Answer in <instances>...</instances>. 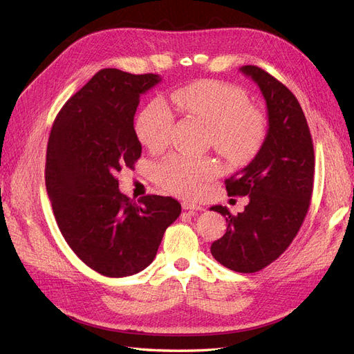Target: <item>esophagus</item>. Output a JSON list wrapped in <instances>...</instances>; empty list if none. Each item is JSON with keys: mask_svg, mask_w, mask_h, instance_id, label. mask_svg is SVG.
I'll list each match as a JSON object with an SVG mask.
<instances>
[{"mask_svg": "<svg viewBox=\"0 0 354 354\" xmlns=\"http://www.w3.org/2000/svg\"><path fill=\"white\" fill-rule=\"evenodd\" d=\"M181 207H183V209H189V211H202L203 209V207L198 205V203L190 202V201L181 202Z\"/></svg>", "mask_w": 354, "mask_h": 354, "instance_id": "1", "label": "esophagus"}]
</instances>
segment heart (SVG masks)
<instances>
[{
  "label": "heart",
  "mask_w": 354,
  "mask_h": 354,
  "mask_svg": "<svg viewBox=\"0 0 354 354\" xmlns=\"http://www.w3.org/2000/svg\"><path fill=\"white\" fill-rule=\"evenodd\" d=\"M171 100L190 120L209 128V143L230 164L246 162L264 140L266 116L251 106L248 93L238 85L201 80L176 90ZM174 124L168 106L153 100L138 113L136 134L143 146L160 151L169 143ZM218 174L220 167L211 158L173 153L155 165L156 183L168 194L183 198L201 195Z\"/></svg>",
  "instance_id": "heart-1"
}]
</instances>
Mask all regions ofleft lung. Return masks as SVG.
I'll list each match as a JSON object with an SVG mask.
<instances>
[{
    "mask_svg": "<svg viewBox=\"0 0 354 354\" xmlns=\"http://www.w3.org/2000/svg\"><path fill=\"white\" fill-rule=\"evenodd\" d=\"M241 71L264 95L269 130L250 165L226 180L229 196H250L248 205L238 216L226 207H211L227 223L211 254L230 270L255 273L279 259L301 227L313 192L315 151L295 95L259 66Z\"/></svg>",
    "mask_w": 354,
    "mask_h": 354,
    "instance_id": "1",
    "label": "left lung"
}]
</instances>
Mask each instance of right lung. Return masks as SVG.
<instances>
[{
  "mask_svg": "<svg viewBox=\"0 0 354 354\" xmlns=\"http://www.w3.org/2000/svg\"><path fill=\"white\" fill-rule=\"evenodd\" d=\"M159 75L102 69L75 93L53 124L46 186L72 251L103 276H131L151 264L181 212L171 196L122 195L116 174L134 169L142 145L134 130L140 95Z\"/></svg>",
  "mask_w": 354,
  "mask_h": 354,
  "instance_id": "add662e5",
  "label": "right lung"
}]
</instances>
